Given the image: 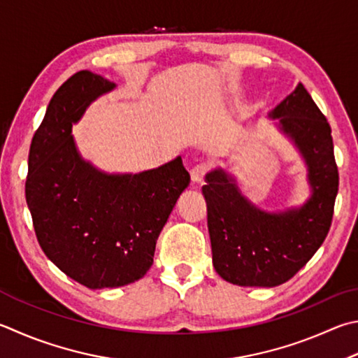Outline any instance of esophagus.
<instances>
[{
    "label": "esophagus",
    "instance_id": "obj_1",
    "mask_svg": "<svg viewBox=\"0 0 358 358\" xmlns=\"http://www.w3.org/2000/svg\"><path fill=\"white\" fill-rule=\"evenodd\" d=\"M210 164H208V162H199V164H196L194 166L192 169H191V177H192V180L194 181H201L205 178V175L210 172Z\"/></svg>",
    "mask_w": 358,
    "mask_h": 358
}]
</instances>
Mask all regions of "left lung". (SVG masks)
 I'll list each match as a JSON object with an SVG mask.
<instances>
[{
	"mask_svg": "<svg viewBox=\"0 0 358 358\" xmlns=\"http://www.w3.org/2000/svg\"><path fill=\"white\" fill-rule=\"evenodd\" d=\"M271 117L280 120L308 164L313 196L301 210L266 214L252 206L222 171L206 175L213 264L227 282L239 287H277L288 282L326 239L338 192L332 129L302 84Z\"/></svg>",
	"mask_w": 358,
	"mask_h": 358,
	"instance_id": "8db88e82",
	"label": "left lung"
}]
</instances>
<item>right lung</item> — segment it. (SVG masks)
<instances>
[{"instance_id": "add662e5", "label": "right lung", "mask_w": 358, "mask_h": 358, "mask_svg": "<svg viewBox=\"0 0 358 358\" xmlns=\"http://www.w3.org/2000/svg\"><path fill=\"white\" fill-rule=\"evenodd\" d=\"M113 87L81 70L56 90L31 142L24 185L45 255L87 288L123 287L147 274L162 227L189 185L180 157L136 175H105L80 158L71 123Z\"/></svg>"}]
</instances>
